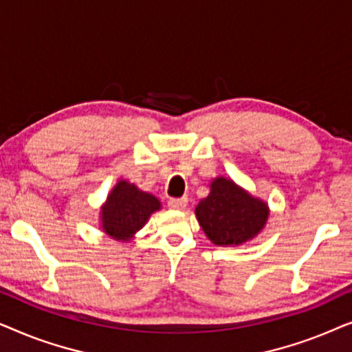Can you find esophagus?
Segmentation results:
<instances>
[{
	"mask_svg": "<svg viewBox=\"0 0 352 352\" xmlns=\"http://www.w3.org/2000/svg\"><path fill=\"white\" fill-rule=\"evenodd\" d=\"M187 205V197H179V199H170L168 200V206L171 210H184Z\"/></svg>",
	"mask_w": 352,
	"mask_h": 352,
	"instance_id": "1",
	"label": "esophagus"
}]
</instances>
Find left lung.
I'll return each instance as SVG.
<instances>
[{"instance_id": "obj_1", "label": "left lung", "mask_w": 352, "mask_h": 352, "mask_svg": "<svg viewBox=\"0 0 352 352\" xmlns=\"http://www.w3.org/2000/svg\"><path fill=\"white\" fill-rule=\"evenodd\" d=\"M195 214L211 242L229 247L253 239L266 224L269 210L230 179L218 177L211 182L210 195L199 201Z\"/></svg>"}]
</instances>
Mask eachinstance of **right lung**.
I'll return each mask as SVG.
<instances>
[{
    "mask_svg": "<svg viewBox=\"0 0 352 352\" xmlns=\"http://www.w3.org/2000/svg\"><path fill=\"white\" fill-rule=\"evenodd\" d=\"M160 210L155 197L141 192L134 184L120 181L102 208V229L117 240H128L147 223L153 211Z\"/></svg>",
    "mask_w": 352,
    "mask_h": 352,
    "instance_id": "add662e5",
    "label": "right lung"
}]
</instances>
